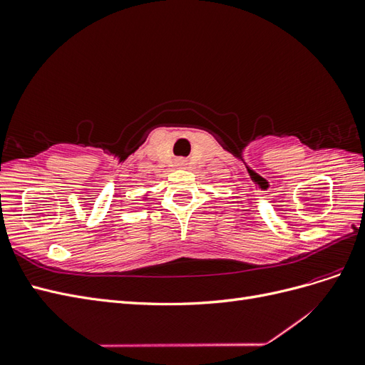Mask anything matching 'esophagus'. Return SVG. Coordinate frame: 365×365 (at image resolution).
<instances>
[{"label": "esophagus", "mask_w": 365, "mask_h": 365, "mask_svg": "<svg viewBox=\"0 0 365 365\" xmlns=\"http://www.w3.org/2000/svg\"><path fill=\"white\" fill-rule=\"evenodd\" d=\"M178 164H180V165H182V164H184V163H178Z\"/></svg>", "instance_id": "obj_1"}]
</instances>
